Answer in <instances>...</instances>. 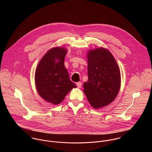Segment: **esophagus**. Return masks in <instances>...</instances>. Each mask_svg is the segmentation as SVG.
I'll use <instances>...</instances> for the list:
<instances>
[{"label": "esophagus", "mask_w": 152, "mask_h": 152, "mask_svg": "<svg viewBox=\"0 0 152 152\" xmlns=\"http://www.w3.org/2000/svg\"><path fill=\"white\" fill-rule=\"evenodd\" d=\"M77 86L78 88H80L81 86H82V83L81 82H79V83H77Z\"/></svg>", "instance_id": "obj_1"}]
</instances>
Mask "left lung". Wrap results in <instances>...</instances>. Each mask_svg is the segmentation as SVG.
Returning a JSON list of instances; mask_svg holds the SVG:
<instances>
[{
	"label": "left lung",
	"mask_w": 152,
	"mask_h": 152,
	"mask_svg": "<svg viewBox=\"0 0 152 152\" xmlns=\"http://www.w3.org/2000/svg\"><path fill=\"white\" fill-rule=\"evenodd\" d=\"M88 81L84 92L95 109L110 104L116 97L121 86L119 66L108 50L98 48L88 54Z\"/></svg>",
	"instance_id": "left-lung-1"
}]
</instances>
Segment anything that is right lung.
<instances>
[{
	"instance_id": "add662e5",
	"label": "right lung",
	"mask_w": 152,
	"mask_h": 152,
	"mask_svg": "<svg viewBox=\"0 0 152 152\" xmlns=\"http://www.w3.org/2000/svg\"><path fill=\"white\" fill-rule=\"evenodd\" d=\"M66 50L56 47L49 50L40 60L35 74V83L42 98L58 105L77 86L72 83L64 66Z\"/></svg>"
}]
</instances>
